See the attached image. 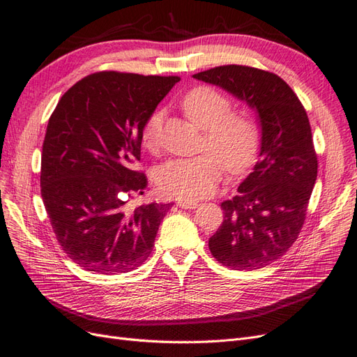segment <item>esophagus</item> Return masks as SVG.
<instances>
[{"instance_id": "34e87169", "label": "esophagus", "mask_w": 357, "mask_h": 357, "mask_svg": "<svg viewBox=\"0 0 357 357\" xmlns=\"http://www.w3.org/2000/svg\"><path fill=\"white\" fill-rule=\"evenodd\" d=\"M178 206L182 209H196L199 206V202L196 200H179Z\"/></svg>"}]
</instances>
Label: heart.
Here are the masks:
<instances>
[{"label": "heart", "instance_id": "b5f03b06", "mask_svg": "<svg viewBox=\"0 0 357 357\" xmlns=\"http://www.w3.org/2000/svg\"><path fill=\"white\" fill-rule=\"evenodd\" d=\"M181 107L196 126L205 130V151L196 157L173 158L157 170V185L167 196L199 199L215 190L224 172L247 169L256 158L260 133L256 121L242 112H229L226 96L209 86H197L182 97ZM162 114L154 112L142 128V145L155 151L160 144ZM225 162L222 163V161Z\"/></svg>", "mask_w": 357, "mask_h": 357}]
</instances>
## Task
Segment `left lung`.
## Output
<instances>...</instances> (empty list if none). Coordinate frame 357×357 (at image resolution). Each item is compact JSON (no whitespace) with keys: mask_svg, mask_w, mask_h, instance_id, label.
Instances as JSON below:
<instances>
[{"mask_svg":"<svg viewBox=\"0 0 357 357\" xmlns=\"http://www.w3.org/2000/svg\"><path fill=\"white\" fill-rule=\"evenodd\" d=\"M192 77L215 85L257 114L259 161L221 203L224 220L209 238V250L224 266L264 268L296 241L317 179L310 119L284 80L259 68L221 66Z\"/></svg>","mask_w":357,"mask_h":357,"instance_id":"8db88e82","label":"left lung"}]
</instances>
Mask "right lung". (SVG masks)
<instances>
[{"instance_id":"1","label":"right lung","mask_w":357,"mask_h":357,"mask_svg":"<svg viewBox=\"0 0 357 357\" xmlns=\"http://www.w3.org/2000/svg\"><path fill=\"white\" fill-rule=\"evenodd\" d=\"M178 76L101 71L79 80L49 118L42 154V199L61 248L80 268L126 273L154 247L170 205L130 211L127 199L144 195L142 128Z\"/></svg>"}]
</instances>
